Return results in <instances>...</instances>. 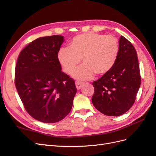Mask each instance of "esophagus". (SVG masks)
Listing matches in <instances>:
<instances>
[{"label": "esophagus", "instance_id": "1", "mask_svg": "<svg viewBox=\"0 0 156 156\" xmlns=\"http://www.w3.org/2000/svg\"><path fill=\"white\" fill-rule=\"evenodd\" d=\"M84 83H83V82H80V81L75 82V86H76V88H77L78 90L81 88V87L84 85Z\"/></svg>", "mask_w": 156, "mask_h": 156}]
</instances>
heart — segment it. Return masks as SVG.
Instances as JSON below:
<instances>
[{
  "label": "heart",
  "instance_id": "heart-1",
  "mask_svg": "<svg viewBox=\"0 0 156 156\" xmlns=\"http://www.w3.org/2000/svg\"><path fill=\"white\" fill-rule=\"evenodd\" d=\"M119 52V41L114 36L88 32L73 37L69 48H60L57 58L64 72L81 80L92 79L95 73L103 75L114 66Z\"/></svg>",
  "mask_w": 156,
  "mask_h": 156
}]
</instances>
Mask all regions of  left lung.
<instances>
[{
    "label": "left lung",
    "instance_id": "1",
    "mask_svg": "<svg viewBox=\"0 0 156 156\" xmlns=\"http://www.w3.org/2000/svg\"><path fill=\"white\" fill-rule=\"evenodd\" d=\"M92 84V103L103 114L119 116L133 105L140 85V70L136 52L126 37H120L114 66Z\"/></svg>",
    "mask_w": 156,
    "mask_h": 156
}]
</instances>
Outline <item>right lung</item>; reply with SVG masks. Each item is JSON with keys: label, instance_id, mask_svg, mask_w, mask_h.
<instances>
[{"label": "right lung", "instance_id": "1", "mask_svg": "<svg viewBox=\"0 0 156 156\" xmlns=\"http://www.w3.org/2000/svg\"><path fill=\"white\" fill-rule=\"evenodd\" d=\"M64 36L38 37L23 49L16 66V87L28 113L44 123L66 116L77 88L74 80L62 72L57 55Z\"/></svg>", "mask_w": 156, "mask_h": 156}]
</instances>
